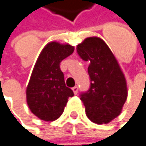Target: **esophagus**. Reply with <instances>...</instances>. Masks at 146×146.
<instances>
[{"label":"esophagus","mask_w":146,"mask_h":146,"mask_svg":"<svg viewBox=\"0 0 146 146\" xmlns=\"http://www.w3.org/2000/svg\"><path fill=\"white\" fill-rule=\"evenodd\" d=\"M72 91H74V94H77V93H78V91H79V88H78V86H74V87H72Z\"/></svg>","instance_id":"34e87169"}]
</instances>
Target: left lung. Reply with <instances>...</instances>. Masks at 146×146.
Listing matches in <instances>:
<instances>
[{
  "label": "left lung",
  "mask_w": 146,
  "mask_h": 146,
  "mask_svg": "<svg viewBox=\"0 0 146 146\" xmlns=\"http://www.w3.org/2000/svg\"><path fill=\"white\" fill-rule=\"evenodd\" d=\"M80 58L88 61L91 86L81 93L87 118L93 123L107 124L121 113L128 90L124 72L106 43L88 37L77 46Z\"/></svg>",
  "instance_id": "8db88e82"
}]
</instances>
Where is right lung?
Listing matches in <instances>:
<instances>
[{
	"instance_id": "right-lung-1",
	"label": "right lung",
	"mask_w": 146,
	"mask_h": 146,
	"mask_svg": "<svg viewBox=\"0 0 146 146\" xmlns=\"http://www.w3.org/2000/svg\"><path fill=\"white\" fill-rule=\"evenodd\" d=\"M74 46L57 41L47 43L34 66L26 90L27 106L35 115L44 121L60 117L74 92L66 86L60 63L71 55Z\"/></svg>"
}]
</instances>
